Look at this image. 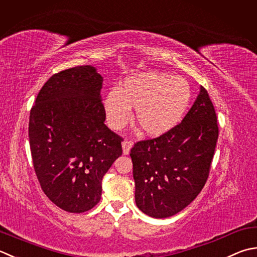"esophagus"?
Listing matches in <instances>:
<instances>
[{"instance_id": "obj_1", "label": "esophagus", "mask_w": 257, "mask_h": 257, "mask_svg": "<svg viewBox=\"0 0 257 257\" xmlns=\"http://www.w3.org/2000/svg\"><path fill=\"white\" fill-rule=\"evenodd\" d=\"M133 147V143L130 140L125 139L122 142V153L123 155H128L130 153V149Z\"/></svg>"}]
</instances>
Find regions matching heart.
<instances>
[{
  "label": "heart",
  "instance_id": "heart-1",
  "mask_svg": "<svg viewBox=\"0 0 257 257\" xmlns=\"http://www.w3.org/2000/svg\"><path fill=\"white\" fill-rule=\"evenodd\" d=\"M192 90L183 78L150 72L125 80L119 91H111L104 100L110 127L122 129L132 118L150 137H159L177 125L187 110Z\"/></svg>",
  "mask_w": 257,
  "mask_h": 257
}]
</instances>
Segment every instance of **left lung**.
<instances>
[{"mask_svg": "<svg viewBox=\"0 0 257 257\" xmlns=\"http://www.w3.org/2000/svg\"><path fill=\"white\" fill-rule=\"evenodd\" d=\"M217 139L215 108L200 87L182 122L132 148L137 207L150 217L167 218L188 206L207 182Z\"/></svg>", "mask_w": 257, "mask_h": 257, "instance_id": "8db88e82", "label": "left lung"}]
</instances>
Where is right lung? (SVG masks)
Segmentation results:
<instances>
[{"instance_id":"obj_1","label":"right lung","mask_w":257,"mask_h":257,"mask_svg":"<svg viewBox=\"0 0 257 257\" xmlns=\"http://www.w3.org/2000/svg\"><path fill=\"white\" fill-rule=\"evenodd\" d=\"M102 81L91 65L63 70L44 83L30 112L34 172L47 197L69 213L99 203L103 176L122 155V138L104 124Z\"/></svg>"}]
</instances>
